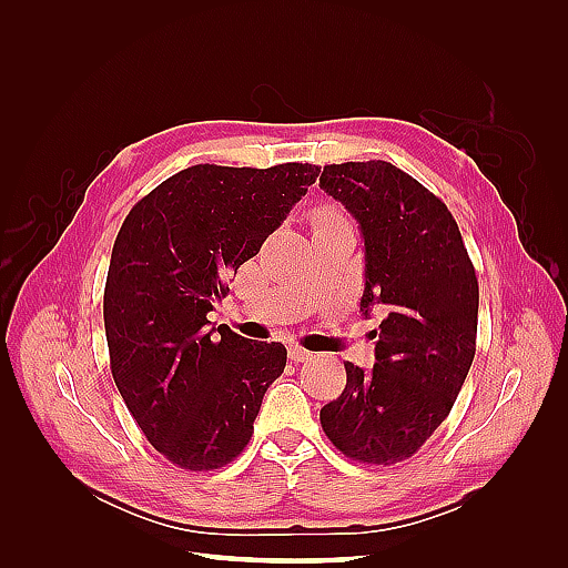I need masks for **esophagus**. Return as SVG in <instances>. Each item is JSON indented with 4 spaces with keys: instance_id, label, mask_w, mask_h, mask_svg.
Returning <instances> with one entry per match:
<instances>
[{
    "instance_id": "esophagus-1",
    "label": "esophagus",
    "mask_w": 568,
    "mask_h": 568,
    "mask_svg": "<svg viewBox=\"0 0 568 568\" xmlns=\"http://www.w3.org/2000/svg\"><path fill=\"white\" fill-rule=\"evenodd\" d=\"M288 357L294 359V363H307V359H313V353L301 346H288Z\"/></svg>"
}]
</instances>
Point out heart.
Instances as JSON below:
<instances>
[{
    "mask_svg": "<svg viewBox=\"0 0 568 568\" xmlns=\"http://www.w3.org/2000/svg\"><path fill=\"white\" fill-rule=\"evenodd\" d=\"M338 213L332 209V205H320L315 211V222H324V220H336Z\"/></svg>",
    "mask_w": 568,
    "mask_h": 568,
    "instance_id": "obj_1",
    "label": "heart"
}]
</instances>
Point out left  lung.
<instances>
[{"instance_id": "1", "label": "left lung", "mask_w": 568, "mask_h": 568, "mask_svg": "<svg viewBox=\"0 0 568 568\" xmlns=\"http://www.w3.org/2000/svg\"><path fill=\"white\" fill-rule=\"evenodd\" d=\"M320 186L359 222L365 294L382 305L372 372L346 365V388L320 422L355 462L415 455L450 415L476 353L478 280L453 213L386 161L324 165Z\"/></svg>"}]
</instances>
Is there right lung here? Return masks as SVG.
I'll return each mask as SVG.
<instances>
[{"label": "right lung", "instance_id": "right-lung-1", "mask_svg": "<svg viewBox=\"0 0 568 568\" xmlns=\"http://www.w3.org/2000/svg\"><path fill=\"white\" fill-rule=\"evenodd\" d=\"M320 165L201 163L161 182L120 227L104 288L113 382L146 440L186 471L244 453L282 343L205 329L239 265L315 184Z\"/></svg>", "mask_w": 568, "mask_h": 568}]
</instances>
